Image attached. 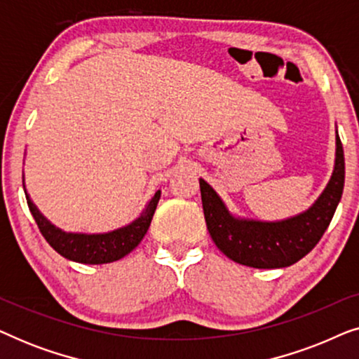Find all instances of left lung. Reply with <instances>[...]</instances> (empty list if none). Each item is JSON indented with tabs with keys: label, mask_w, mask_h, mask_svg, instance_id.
Masks as SVG:
<instances>
[{
	"label": "left lung",
	"mask_w": 359,
	"mask_h": 359,
	"mask_svg": "<svg viewBox=\"0 0 359 359\" xmlns=\"http://www.w3.org/2000/svg\"><path fill=\"white\" fill-rule=\"evenodd\" d=\"M343 186L345 155L338 132L335 166L327 188L311 208L294 217L276 222L235 217L219 194L199 180L205 225L214 243L232 262L259 269L286 268L306 257L330 225Z\"/></svg>",
	"instance_id": "1"
}]
</instances>
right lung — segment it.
<instances>
[{"instance_id": "add662e5", "label": "right lung", "mask_w": 359, "mask_h": 359, "mask_svg": "<svg viewBox=\"0 0 359 359\" xmlns=\"http://www.w3.org/2000/svg\"><path fill=\"white\" fill-rule=\"evenodd\" d=\"M22 186L24 193H26L29 210H31L39 230H41V233L47 240L48 245L57 253H60L63 258L85 264L112 263L129 255L142 242V238L145 237L161 196V191H156L154 198L145 205L144 212L135 220H132L130 224H127L126 227L116 229L107 233H72L55 227V225L50 224V220L43 217L39 212L36 204L29 198L24 181Z\"/></svg>"}]
</instances>
